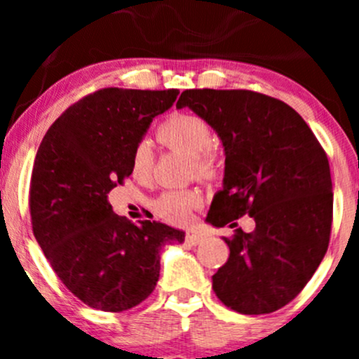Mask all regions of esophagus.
I'll return each instance as SVG.
<instances>
[{
    "mask_svg": "<svg viewBox=\"0 0 359 359\" xmlns=\"http://www.w3.org/2000/svg\"><path fill=\"white\" fill-rule=\"evenodd\" d=\"M204 240L205 234L203 231H199V229H189V231L185 233V241H187L189 245H199V243Z\"/></svg>",
    "mask_w": 359,
    "mask_h": 359,
    "instance_id": "esophagus-1",
    "label": "esophagus"
}]
</instances>
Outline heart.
Returning a JSON list of instances; mask_svg holds the SVG:
<instances>
[{"mask_svg":"<svg viewBox=\"0 0 359 359\" xmlns=\"http://www.w3.org/2000/svg\"><path fill=\"white\" fill-rule=\"evenodd\" d=\"M163 145L192 156V167L201 179H211L214 163L208 155L212 143V131L204 119L192 114H174L162 123L156 131ZM154 170V150L148 140H142L131 154V172L140 180L150 179ZM201 197L196 192H170L156 203L160 216L174 224H185L191 219L192 209L199 208Z\"/></svg>","mask_w":359,"mask_h":359,"instance_id":"heart-1","label":"heart"}]
</instances>
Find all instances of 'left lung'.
I'll list each match as a JSON object with an SVG mask.
<instances>
[{"label":"left lung","mask_w":359,"mask_h":359,"mask_svg":"<svg viewBox=\"0 0 359 359\" xmlns=\"http://www.w3.org/2000/svg\"><path fill=\"white\" fill-rule=\"evenodd\" d=\"M204 119L224 148L222 189L205 221L234 228L248 214L253 233L222 238L229 258L212 275L224 306L240 314H270L307 285L323 262L332 222L327 156L302 116L253 90L187 89L177 109Z\"/></svg>","instance_id":"1"}]
</instances>
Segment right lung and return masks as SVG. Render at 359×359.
<instances>
[{"instance_id": "obj_1", "label": "right lung", "mask_w": 359, "mask_h": 359, "mask_svg": "<svg viewBox=\"0 0 359 359\" xmlns=\"http://www.w3.org/2000/svg\"><path fill=\"white\" fill-rule=\"evenodd\" d=\"M179 90L101 89L48 128L30 184L34 234L57 277L104 312L138 306L160 277V251L185 231L156 221H126L108 194L131 175V154Z\"/></svg>"}]
</instances>
